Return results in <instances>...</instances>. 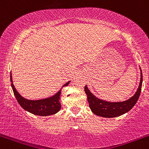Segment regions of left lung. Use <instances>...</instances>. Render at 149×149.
Wrapping results in <instances>:
<instances>
[{"label":"left lung","instance_id":"left-lung-1","mask_svg":"<svg viewBox=\"0 0 149 149\" xmlns=\"http://www.w3.org/2000/svg\"><path fill=\"white\" fill-rule=\"evenodd\" d=\"M140 71H141V78H140L139 86L136 92L130 99L123 102H109V101L100 99L90 91L86 85L85 86V92L87 95L88 102L89 103V107L91 111L96 115L106 117V118L120 117L122 114L128 112L136 103L139 97L140 93H141L143 77H142L141 68H140Z\"/></svg>","mask_w":149,"mask_h":149}]
</instances>
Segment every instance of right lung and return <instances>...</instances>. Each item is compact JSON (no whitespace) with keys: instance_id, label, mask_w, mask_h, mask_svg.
<instances>
[{"instance_id":"obj_1","label":"right lung","mask_w":149,"mask_h":149,"mask_svg":"<svg viewBox=\"0 0 149 149\" xmlns=\"http://www.w3.org/2000/svg\"><path fill=\"white\" fill-rule=\"evenodd\" d=\"M10 82L11 87H12L14 93V95L15 96L19 105L24 110L35 114V115L49 116L57 113L61 109V102H60V96H61V88L64 86H68L71 81H68V83H65L61 89L56 94L52 95V97L45 99L36 100L25 99L22 95H20V94L17 92V90L15 88L13 83L12 74L11 73Z\"/></svg>"}]
</instances>
